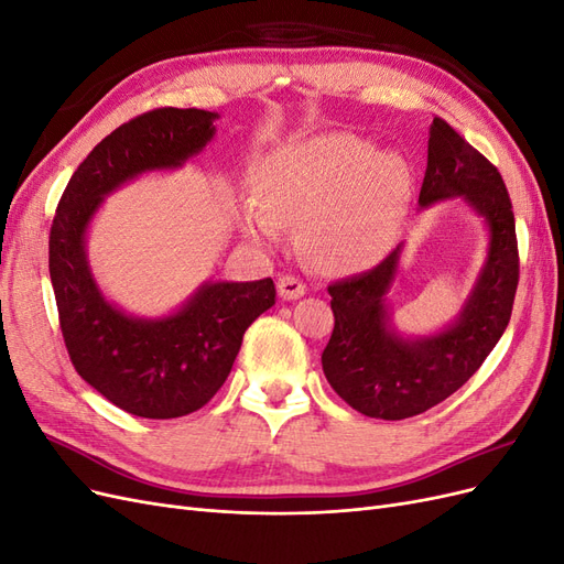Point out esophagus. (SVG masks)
<instances>
[{
    "label": "esophagus",
    "mask_w": 564,
    "mask_h": 564,
    "mask_svg": "<svg viewBox=\"0 0 564 564\" xmlns=\"http://www.w3.org/2000/svg\"><path fill=\"white\" fill-rule=\"evenodd\" d=\"M278 292H280V299L284 301H296L305 294V284L294 275H282L278 280Z\"/></svg>",
    "instance_id": "obj_1"
}]
</instances>
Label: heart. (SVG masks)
Listing matches in <instances>:
<instances>
[{
  "label": "heart",
  "instance_id": "1",
  "mask_svg": "<svg viewBox=\"0 0 564 564\" xmlns=\"http://www.w3.org/2000/svg\"><path fill=\"white\" fill-rule=\"evenodd\" d=\"M412 195V169L395 150H373L352 133H324L284 145L256 176V204L242 212V232L278 242L299 224V242L324 270L362 268L398 240Z\"/></svg>",
  "mask_w": 564,
  "mask_h": 564
}]
</instances>
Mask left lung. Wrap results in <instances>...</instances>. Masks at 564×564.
I'll list each match as a JSON object with an SVG mask.
<instances>
[{"label":"left lung","instance_id":"8db88e82","mask_svg":"<svg viewBox=\"0 0 564 564\" xmlns=\"http://www.w3.org/2000/svg\"><path fill=\"white\" fill-rule=\"evenodd\" d=\"M452 197L485 218L489 247L470 296L445 329L406 338L392 327L386 296L404 245L377 268L329 284L334 332L322 369L338 398L365 416L400 421L447 400L480 369L508 327L520 278L513 204L499 169L435 117L419 204L425 209Z\"/></svg>","mask_w":564,"mask_h":564}]
</instances>
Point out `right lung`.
I'll list each match as a JSON object with an SVG mask.
<instances>
[{
    "label": "right lung",
    "instance_id": "add662e5",
    "mask_svg": "<svg viewBox=\"0 0 564 564\" xmlns=\"http://www.w3.org/2000/svg\"><path fill=\"white\" fill-rule=\"evenodd\" d=\"M218 112L158 108L106 135L84 160L48 235V275L61 332L79 377L115 406L143 419H178L226 383L249 324L275 305L270 278L204 282L178 311L133 317L100 292L87 259V230L104 199L148 172L199 155Z\"/></svg>",
    "mask_w": 564,
    "mask_h": 564
}]
</instances>
